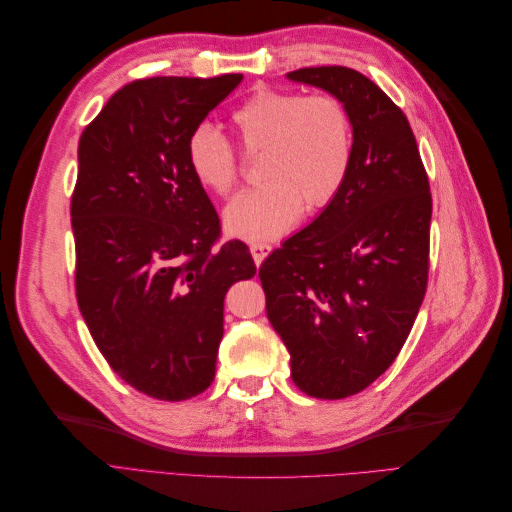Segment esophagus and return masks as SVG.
<instances>
[{
  "label": "esophagus",
  "mask_w": 512,
  "mask_h": 512,
  "mask_svg": "<svg viewBox=\"0 0 512 512\" xmlns=\"http://www.w3.org/2000/svg\"><path fill=\"white\" fill-rule=\"evenodd\" d=\"M271 250H273V247L269 243H252L250 245V252H252V258H254L256 265H260V262L271 254Z\"/></svg>",
  "instance_id": "obj_1"
}]
</instances>
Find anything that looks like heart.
<instances>
[{
    "instance_id": "1",
    "label": "heart",
    "mask_w": 512,
    "mask_h": 512,
    "mask_svg": "<svg viewBox=\"0 0 512 512\" xmlns=\"http://www.w3.org/2000/svg\"><path fill=\"white\" fill-rule=\"evenodd\" d=\"M232 121L247 151H262L265 183L230 200L224 226L232 237L271 241L297 226L307 209H322L342 192L354 158L348 106L331 94L260 89ZM196 181L228 196L239 181L237 149L211 123H200L185 145Z\"/></svg>"
}]
</instances>
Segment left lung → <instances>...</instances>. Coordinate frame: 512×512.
Returning a JSON list of instances; mask_svg holds the SVG:
<instances>
[{
  "instance_id": "left-lung-1",
  "label": "left lung",
  "mask_w": 512,
  "mask_h": 512,
  "mask_svg": "<svg viewBox=\"0 0 512 512\" xmlns=\"http://www.w3.org/2000/svg\"><path fill=\"white\" fill-rule=\"evenodd\" d=\"M286 76L348 106L354 158L342 192L258 275L292 382L309 397L344 399L391 367L421 309L429 179L404 111L374 81L344 66Z\"/></svg>"
}]
</instances>
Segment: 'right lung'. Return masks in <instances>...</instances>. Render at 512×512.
I'll use <instances>...</instances> for the list:
<instances>
[{"instance_id":"obj_1","label":"right lung","mask_w":512,"mask_h":512,"mask_svg":"<svg viewBox=\"0 0 512 512\" xmlns=\"http://www.w3.org/2000/svg\"><path fill=\"white\" fill-rule=\"evenodd\" d=\"M243 81L153 76L121 87L79 141L76 301L108 365L164 401L213 382L224 297L256 265L188 166L190 132Z\"/></svg>"}]
</instances>
